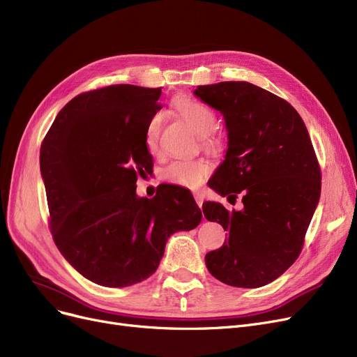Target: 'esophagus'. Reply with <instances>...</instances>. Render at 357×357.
Listing matches in <instances>:
<instances>
[{"instance_id": "esophagus-1", "label": "esophagus", "mask_w": 357, "mask_h": 357, "mask_svg": "<svg viewBox=\"0 0 357 357\" xmlns=\"http://www.w3.org/2000/svg\"><path fill=\"white\" fill-rule=\"evenodd\" d=\"M194 199H195V203L199 204V207L202 208V206H203V203H204V197H203V194H200V192H195V194H194Z\"/></svg>"}]
</instances>
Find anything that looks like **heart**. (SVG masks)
<instances>
[{"label":"heart","instance_id":"obj_1","mask_svg":"<svg viewBox=\"0 0 357 357\" xmlns=\"http://www.w3.org/2000/svg\"><path fill=\"white\" fill-rule=\"evenodd\" d=\"M176 109L179 114L197 130L203 138L204 147L215 150L219 147V139L213 135L216 129L215 112L202 101L192 98H181L176 101ZM162 130V114H154L145 128V145L150 153L158 151V141H160ZM210 175V165L200 158H183V160L170 162L163 170L162 178L174 185L197 188Z\"/></svg>","mask_w":357,"mask_h":357}]
</instances>
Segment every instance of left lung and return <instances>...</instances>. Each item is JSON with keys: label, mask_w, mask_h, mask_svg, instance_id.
Segmentation results:
<instances>
[{"label": "left lung", "mask_w": 357, "mask_h": 357, "mask_svg": "<svg viewBox=\"0 0 357 357\" xmlns=\"http://www.w3.org/2000/svg\"><path fill=\"white\" fill-rule=\"evenodd\" d=\"M194 94L219 110L228 150L208 187L241 210L206 202L204 218L228 231L206 255L216 280L257 288L281 276L301 253L321 195V166L307 128L291 104L250 82L199 86Z\"/></svg>", "instance_id": "obj_1"}]
</instances>
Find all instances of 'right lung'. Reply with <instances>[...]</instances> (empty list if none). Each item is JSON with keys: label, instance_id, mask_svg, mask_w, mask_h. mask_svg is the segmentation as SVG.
Masks as SVG:
<instances>
[{"label": "right lung", "instance_id": "right-lung-1", "mask_svg": "<svg viewBox=\"0 0 357 357\" xmlns=\"http://www.w3.org/2000/svg\"><path fill=\"white\" fill-rule=\"evenodd\" d=\"M162 88L119 84L82 92L59 112L41 144L50 229L60 253L89 281L128 287L151 276L169 236L191 231L202 210L188 190L163 183L138 199L153 167L144 134Z\"/></svg>", "mask_w": 357, "mask_h": 357}]
</instances>
